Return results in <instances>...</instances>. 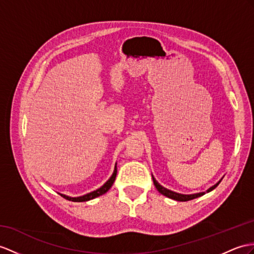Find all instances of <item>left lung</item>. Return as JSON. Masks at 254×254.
Listing matches in <instances>:
<instances>
[{"mask_svg": "<svg viewBox=\"0 0 254 254\" xmlns=\"http://www.w3.org/2000/svg\"><path fill=\"white\" fill-rule=\"evenodd\" d=\"M153 182H154V185H155V188L157 189V190L159 191L160 194H163L167 197H169V198L171 199H175V200H178V201H188V200H190V199H194V198H197V197L199 196H202L205 193H198V194H191V195H183V194H179V193H176V191H172V190H167L165 188H163L162 185L158 184V182L155 180V179L153 178ZM220 183V182H219ZM219 183H216L215 185H213V187L210 188L207 191H210L212 190L213 189H215L216 187H218Z\"/></svg>", "mask_w": 254, "mask_h": 254, "instance_id": "1", "label": "left lung"}]
</instances>
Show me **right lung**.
I'll list each match as a JSON object with an SVG mask.
<instances>
[{
	"instance_id": "right-lung-1",
	"label": "right lung",
	"mask_w": 254,
	"mask_h": 254,
	"mask_svg": "<svg viewBox=\"0 0 254 254\" xmlns=\"http://www.w3.org/2000/svg\"><path fill=\"white\" fill-rule=\"evenodd\" d=\"M116 174H117V168H116V166H115V169H114V172H113L112 177H111L109 180L106 183H104L100 189H98V190H96L94 191H91V193H89V194H86V195L80 196V197H69V196H65L64 194H60V195L63 196L64 198L67 199V200L77 201V202L78 201H87V200H90V199H94V198H96V197L100 196V195H103L104 193H107V191L111 189V187H112L114 181H115Z\"/></svg>"
}]
</instances>
